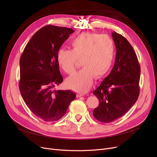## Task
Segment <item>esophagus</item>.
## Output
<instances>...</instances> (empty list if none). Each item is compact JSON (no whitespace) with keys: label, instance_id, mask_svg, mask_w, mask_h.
Here are the masks:
<instances>
[{"label":"esophagus","instance_id":"34e87169","mask_svg":"<svg viewBox=\"0 0 157 157\" xmlns=\"http://www.w3.org/2000/svg\"><path fill=\"white\" fill-rule=\"evenodd\" d=\"M84 95H85V94L83 93H78L77 94V97H81V96H84Z\"/></svg>","mask_w":157,"mask_h":157}]
</instances>
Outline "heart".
I'll return each mask as SVG.
<instances>
[{"label": "heart", "instance_id": "b5f03b06", "mask_svg": "<svg viewBox=\"0 0 157 157\" xmlns=\"http://www.w3.org/2000/svg\"><path fill=\"white\" fill-rule=\"evenodd\" d=\"M71 49L61 48L56 53L59 67L66 73H72L77 59L83 67L66 79L67 86L78 92H85L91 87L94 77L100 78L109 71L113 60L114 44L107 35L83 32L71 42Z\"/></svg>", "mask_w": 157, "mask_h": 157}]
</instances>
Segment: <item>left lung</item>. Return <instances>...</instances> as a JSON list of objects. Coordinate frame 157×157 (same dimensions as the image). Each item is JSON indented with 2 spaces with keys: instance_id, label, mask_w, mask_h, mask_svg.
Here are the masks:
<instances>
[{
  "instance_id": "1",
  "label": "left lung",
  "mask_w": 157,
  "mask_h": 157,
  "mask_svg": "<svg viewBox=\"0 0 157 157\" xmlns=\"http://www.w3.org/2000/svg\"><path fill=\"white\" fill-rule=\"evenodd\" d=\"M112 36L117 49L114 66L93 92L99 100V105L93 114L104 123H111L125 115L139 95L141 67L137 55L124 37L116 32H112Z\"/></svg>"
}]
</instances>
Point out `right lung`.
<instances>
[{
	"mask_svg": "<svg viewBox=\"0 0 157 157\" xmlns=\"http://www.w3.org/2000/svg\"><path fill=\"white\" fill-rule=\"evenodd\" d=\"M74 32L63 27H43L32 36L20 57L21 95L30 110L45 121L62 118L76 96L71 90H53L63 81L57 52Z\"/></svg>",
	"mask_w": 157,
	"mask_h": 157,
	"instance_id": "obj_1",
	"label": "right lung"
}]
</instances>
